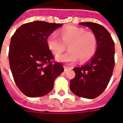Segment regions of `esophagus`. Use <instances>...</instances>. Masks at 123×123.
<instances>
[{"label": "esophagus", "mask_w": 123, "mask_h": 123, "mask_svg": "<svg viewBox=\"0 0 123 123\" xmlns=\"http://www.w3.org/2000/svg\"><path fill=\"white\" fill-rule=\"evenodd\" d=\"M72 68H73L72 67H68V66L64 65V70H65V71H67L68 70H71Z\"/></svg>", "instance_id": "obj_1"}]
</instances>
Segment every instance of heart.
<instances>
[{"label":"heart","instance_id":"1","mask_svg":"<svg viewBox=\"0 0 123 123\" xmlns=\"http://www.w3.org/2000/svg\"><path fill=\"white\" fill-rule=\"evenodd\" d=\"M61 37L53 33L47 38L48 47L55 56H59L68 45L69 50L58 58L60 61L74 62L79 58L80 62H86L92 58L96 52V36L91 31H86L83 28H64L61 31Z\"/></svg>","mask_w":123,"mask_h":123}]
</instances>
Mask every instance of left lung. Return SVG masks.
Wrapping results in <instances>:
<instances>
[{
  "label": "left lung",
  "mask_w": 123,
  "mask_h": 123,
  "mask_svg": "<svg viewBox=\"0 0 123 123\" xmlns=\"http://www.w3.org/2000/svg\"><path fill=\"white\" fill-rule=\"evenodd\" d=\"M96 36L98 46L93 58L83 66L73 68L75 76L70 81V89L77 96L94 99L108 85L115 66V43L110 33L101 25L83 22Z\"/></svg>",
  "instance_id": "8db88e82"
}]
</instances>
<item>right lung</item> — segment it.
<instances>
[{
	"label": "right lung",
	"mask_w": 123,
	"mask_h": 123,
	"mask_svg": "<svg viewBox=\"0 0 123 123\" xmlns=\"http://www.w3.org/2000/svg\"><path fill=\"white\" fill-rule=\"evenodd\" d=\"M62 24L33 21L22 25L12 35L9 47V63L19 90L31 98L42 97L53 88L55 78L64 71L54 61L47 45L48 37Z\"/></svg>",
	"instance_id": "right-lung-1"
}]
</instances>
